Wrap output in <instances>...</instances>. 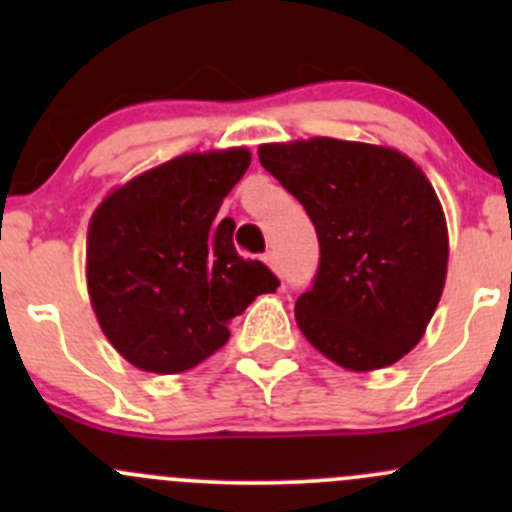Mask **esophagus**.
Instances as JSON below:
<instances>
[{"label":"esophagus","instance_id":"obj_1","mask_svg":"<svg viewBox=\"0 0 512 512\" xmlns=\"http://www.w3.org/2000/svg\"><path fill=\"white\" fill-rule=\"evenodd\" d=\"M265 262H267V265H270V270L275 272V275H280V270H282V267H280V257H277L275 252H267Z\"/></svg>","mask_w":512,"mask_h":512}]
</instances>
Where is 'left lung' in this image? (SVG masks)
Returning a JSON list of instances; mask_svg holds the SVG:
<instances>
[{
  "instance_id": "obj_1",
  "label": "left lung",
  "mask_w": 512,
  "mask_h": 512,
  "mask_svg": "<svg viewBox=\"0 0 512 512\" xmlns=\"http://www.w3.org/2000/svg\"><path fill=\"white\" fill-rule=\"evenodd\" d=\"M257 156L319 237L317 280L294 304L304 339L347 371L404 359L448 272L446 215L426 173L396 148L327 136L262 143Z\"/></svg>"
}]
</instances>
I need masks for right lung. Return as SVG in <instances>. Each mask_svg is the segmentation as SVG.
Listing matches in <instances>:
<instances>
[{
	"mask_svg": "<svg viewBox=\"0 0 512 512\" xmlns=\"http://www.w3.org/2000/svg\"><path fill=\"white\" fill-rule=\"evenodd\" d=\"M247 148L183 153L98 203L86 235V285L98 327L128 364L183 374L230 339V322L275 292L260 260H242L235 223H215L250 165Z\"/></svg>",
	"mask_w": 512,
	"mask_h": 512,
	"instance_id": "right-lung-1",
	"label": "right lung"
}]
</instances>
